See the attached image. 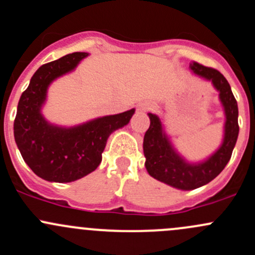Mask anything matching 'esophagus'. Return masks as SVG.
<instances>
[{
	"label": "esophagus",
	"instance_id": "obj_1",
	"mask_svg": "<svg viewBox=\"0 0 255 255\" xmlns=\"http://www.w3.org/2000/svg\"><path fill=\"white\" fill-rule=\"evenodd\" d=\"M149 109V105H140V110L145 111V110Z\"/></svg>",
	"mask_w": 255,
	"mask_h": 255
}]
</instances>
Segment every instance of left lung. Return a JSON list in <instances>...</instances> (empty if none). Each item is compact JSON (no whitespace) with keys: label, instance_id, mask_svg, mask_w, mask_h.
Listing matches in <instances>:
<instances>
[{"label":"left lung","instance_id":"obj_1","mask_svg":"<svg viewBox=\"0 0 255 255\" xmlns=\"http://www.w3.org/2000/svg\"><path fill=\"white\" fill-rule=\"evenodd\" d=\"M190 68L201 78L211 80L220 91V100L226 113L225 139L221 148L204 163H186L175 153L164 134L160 121L153 113H148L150 126L144 134L143 142L145 168L149 175L181 190L197 189L215 179L230 161L239 132L237 101L225 76L216 69L207 68L196 61L190 63Z\"/></svg>","mask_w":255,"mask_h":255}]
</instances>
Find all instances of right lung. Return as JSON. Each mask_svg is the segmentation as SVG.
<instances>
[{"mask_svg": "<svg viewBox=\"0 0 255 255\" xmlns=\"http://www.w3.org/2000/svg\"><path fill=\"white\" fill-rule=\"evenodd\" d=\"M87 53H73L40 66L23 91L14 118V139L33 173L55 182H70L92 173L113 130L129 122L134 110L106 116L73 128L49 125L40 115L54 79L76 68Z\"/></svg>", "mask_w": 255, "mask_h": 255, "instance_id": "1", "label": "right lung"}]
</instances>
